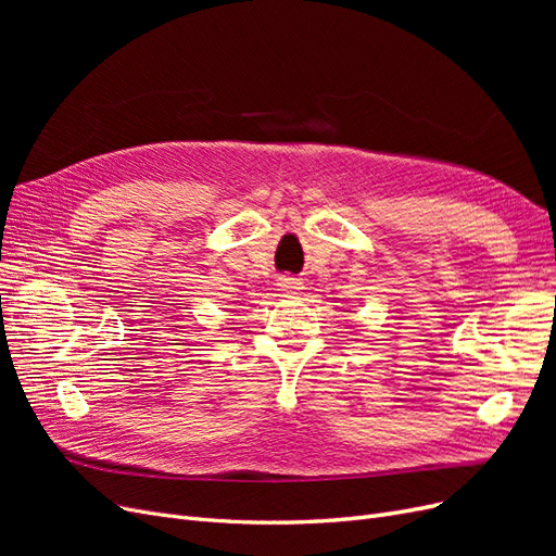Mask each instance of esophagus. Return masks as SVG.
<instances>
[{
    "mask_svg": "<svg viewBox=\"0 0 556 556\" xmlns=\"http://www.w3.org/2000/svg\"><path fill=\"white\" fill-rule=\"evenodd\" d=\"M278 285H280L282 292H290V294L296 292V290H301V280H299V278H292V276H282Z\"/></svg>",
    "mask_w": 556,
    "mask_h": 556,
    "instance_id": "1",
    "label": "esophagus"
}]
</instances>
